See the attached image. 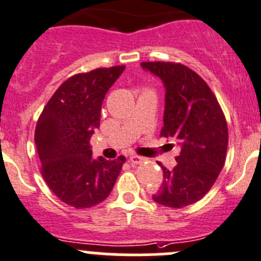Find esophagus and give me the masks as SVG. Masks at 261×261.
Listing matches in <instances>:
<instances>
[{
    "label": "esophagus",
    "mask_w": 261,
    "mask_h": 261,
    "mask_svg": "<svg viewBox=\"0 0 261 261\" xmlns=\"http://www.w3.org/2000/svg\"><path fill=\"white\" fill-rule=\"evenodd\" d=\"M128 160H130V163H133V164H141V163L145 160V158L140 156V155H131Z\"/></svg>",
    "instance_id": "1"
}]
</instances>
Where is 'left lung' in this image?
I'll return each mask as SVG.
<instances>
[{
	"label": "left lung",
	"mask_w": 261,
	"mask_h": 261,
	"mask_svg": "<svg viewBox=\"0 0 261 261\" xmlns=\"http://www.w3.org/2000/svg\"><path fill=\"white\" fill-rule=\"evenodd\" d=\"M141 65L164 82L160 136L173 139L180 149L172 170L158 163L163 183L152 199L162 206L181 208L198 202L220 175L228 145L227 121L212 89L191 68L174 62H143Z\"/></svg>",
	"instance_id": "left-lung-1"
}]
</instances>
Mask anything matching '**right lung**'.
<instances>
[{
    "label": "right lung",
    "instance_id": "add662e5",
    "mask_svg": "<svg viewBox=\"0 0 261 261\" xmlns=\"http://www.w3.org/2000/svg\"><path fill=\"white\" fill-rule=\"evenodd\" d=\"M125 65L97 68L60 84L39 116L35 145L40 172L53 193L75 208H89L109 197L126 158H92L91 138L101 106Z\"/></svg>",
    "mask_w": 261,
    "mask_h": 261
}]
</instances>
